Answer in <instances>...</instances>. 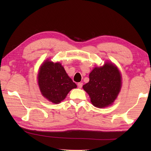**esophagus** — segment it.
Segmentation results:
<instances>
[{
  "instance_id": "34e87169",
  "label": "esophagus",
  "mask_w": 151,
  "mask_h": 151,
  "mask_svg": "<svg viewBox=\"0 0 151 151\" xmlns=\"http://www.w3.org/2000/svg\"><path fill=\"white\" fill-rule=\"evenodd\" d=\"M77 85H78V87L79 88H82V86H83V83L82 82H79V83H78Z\"/></svg>"
}]
</instances>
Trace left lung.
Returning a JSON list of instances; mask_svg holds the SVG:
<instances>
[{"label":"left lung","instance_id":"1","mask_svg":"<svg viewBox=\"0 0 151 151\" xmlns=\"http://www.w3.org/2000/svg\"><path fill=\"white\" fill-rule=\"evenodd\" d=\"M121 87V76L117 68L110 63L95 67L89 74V81L83 89L91 98L93 105L104 108L113 103Z\"/></svg>","mask_w":151,"mask_h":151}]
</instances>
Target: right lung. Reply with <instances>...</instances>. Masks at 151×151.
<instances>
[{
    "label": "right lung",
    "mask_w": 151,
    "mask_h": 151,
    "mask_svg": "<svg viewBox=\"0 0 151 151\" xmlns=\"http://www.w3.org/2000/svg\"><path fill=\"white\" fill-rule=\"evenodd\" d=\"M37 78L43 97L55 104L64 100L68 93L76 88L60 63L47 60L41 65Z\"/></svg>",
    "instance_id": "obj_1"
}]
</instances>
